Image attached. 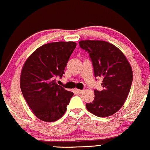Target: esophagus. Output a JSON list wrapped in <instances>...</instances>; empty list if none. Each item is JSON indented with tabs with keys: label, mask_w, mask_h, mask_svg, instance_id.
Masks as SVG:
<instances>
[{
	"label": "esophagus",
	"mask_w": 150,
	"mask_h": 150,
	"mask_svg": "<svg viewBox=\"0 0 150 150\" xmlns=\"http://www.w3.org/2000/svg\"><path fill=\"white\" fill-rule=\"evenodd\" d=\"M75 91L77 93V94H81V93L83 92V90H81V89H76Z\"/></svg>",
	"instance_id": "esophagus-1"
}]
</instances>
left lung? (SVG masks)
I'll use <instances>...</instances> for the list:
<instances>
[{
  "label": "left lung",
  "instance_id": "1",
  "mask_svg": "<svg viewBox=\"0 0 150 150\" xmlns=\"http://www.w3.org/2000/svg\"><path fill=\"white\" fill-rule=\"evenodd\" d=\"M87 51L95 77L103 79L101 91L94 90V99L86 104L88 112L106 117L118 112L125 104L132 83L133 74L126 56L117 46L104 41H80Z\"/></svg>",
  "mask_w": 150,
  "mask_h": 150
}]
</instances>
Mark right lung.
Wrapping results in <instances>:
<instances>
[{"instance_id": "1", "label": "right lung", "mask_w": 150, "mask_h": 150, "mask_svg": "<svg viewBox=\"0 0 150 150\" xmlns=\"http://www.w3.org/2000/svg\"><path fill=\"white\" fill-rule=\"evenodd\" d=\"M76 43L59 41L38 48L24 63L20 78L22 94L33 113L39 120L52 122L67 110L73 92L56 83L62 78Z\"/></svg>"}]
</instances>
